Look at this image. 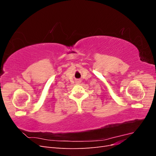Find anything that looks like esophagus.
I'll return each mask as SVG.
<instances>
[{
  "mask_svg": "<svg viewBox=\"0 0 156 156\" xmlns=\"http://www.w3.org/2000/svg\"><path fill=\"white\" fill-rule=\"evenodd\" d=\"M77 82L78 83H79L80 82H81V80H80V79H78V80H77Z\"/></svg>",
  "mask_w": 156,
  "mask_h": 156,
  "instance_id": "34e87169",
  "label": "esophagus"
}]
</instances>
